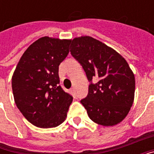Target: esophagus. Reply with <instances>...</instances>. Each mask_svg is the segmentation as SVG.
I'll list each match as a JSON object with an SVG mask.
<instances>
[{
    "label": "esophagus",
    "mask_w": 154,
    "mask_h": 154,
    "mask_svg": "<svg viewBox=\"0 0 154 154\" xmlns=\"http://www.w3.org/2000/svg\"><path fill=\"white\" fill-rule=\"evenodd\" d=\"M70 91H71V93L72 94L73 96H75V89H74V88H72V89L70 90Z\"/></svg>",
    "instance_id": "obj_1"
}]
</instances>
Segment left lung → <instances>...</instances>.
I'll use <instances>...</instances> for the list:
<instances>
[{"label": "left lung", "instance_id": "left-lung-1", "mask_svg": "<svg viewBox=\"0 0 154 154\" xmlns=\"http://www.w3.org/2000/svg\"><path fill=\"white\" fill-rule=\"evenodd\" d=\"M70 52L90 82L87 97L81 100L89 118L104 126L121 122L132 106L135 90L128 63L113 48L90 36L73 38ZM92 80L97 82L93 84Z\"/></svg>", "mask_w": 154, "mask_h": 154}]
</instances>
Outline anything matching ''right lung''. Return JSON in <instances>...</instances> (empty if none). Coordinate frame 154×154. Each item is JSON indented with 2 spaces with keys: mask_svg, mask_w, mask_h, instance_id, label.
Instances as JSON below:
<instances>
[{
  "mask_svg": "<svg viewBox=\"0 0 154 154\" xmlns=\"http://www.w3.org/2000/svg\"><path fill=\"white\" fill-rule=\"evenodd\" d=\"M71 40L43 37L23 54L12 77L14 99L32 125L54 128L63 122L72 97L59 86L58 66L69 53Z\"/></svg>",
  "mask_w": 154,
  "mask_h": 154,
  "instance_id": "right-lung-1",
  "label": "right lung"
}]
</instances>
